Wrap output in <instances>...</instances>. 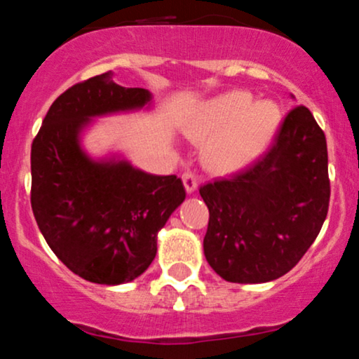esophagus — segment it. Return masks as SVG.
<instances>
[{
  "label": "esophagus",
  "mask_w": 359,
  "mask_h": 359,
  "mask_svg": "<svg viewBox=\"0 0 359 359\" xmlns=\"http://www.w3.org/2000/svg\"><path fill=\"white\" fill-rule=\"evenodd\" d=\"M182 182H184V187H186V192L187 194H192V192L198 189V180H196L194 173L191 172H186L182 175Z\"/></svg>",
  "instance_id": "esophagus-1"
}]
</instances>
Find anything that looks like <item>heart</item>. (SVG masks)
<instances>
[{"instance_id":"obj_1","label":"heart","mask_w":359,"mask_h":359,"mask_svg":"<svg viewBox=\"0 0 359 359\" xmlns=\"http://www.w3.org/2000/svg\"><path fill=\"white\" fill-rule=\"evenodd\" d=\"M281 110L271 100L233 90L203 102L189 117V137L204 141L203 161L216 173H237L254 163L274 140Z\"/></svg>"}]
</instances>
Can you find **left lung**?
<instances>
[{
  "mask_svg": "<svg viewBox=\"0 0 359 359\" xmlns=\"http://www.w3.org/2000/svg\"><path fill=\"white\" fill-rule=\"evenodd\" d=\"M210 210L204 255L224 281L267 283L297 266L329 210L325 135L309 109L286 116L252 167L199 189Z\"/></svg>",
  "mask_w": 359,
  "mask_h": 359,
  "instance_id": "8db88e82",
  "label": "left lung"
}]
</instances>
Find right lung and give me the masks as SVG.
<instances>
[{"instance_id":"right-lung-1","label":"right lung","mask_w":359,"mask_h":359,"mask_svg":"<svg viewBox=\"0 0 359 359\" xmlns=\"http://www.w3.org/2000/svg\"><path fill=\"white\" fill-rule=\"evenodd\" d=\"M144 88H126L114 73L59 95L32 143V211L59 261L97 285L141 276L156 255L158 231L186 199L182 180L153 175L121 153L93 158L83 135L97 117L151 109Z\"/></svg>"}]
</instances>
